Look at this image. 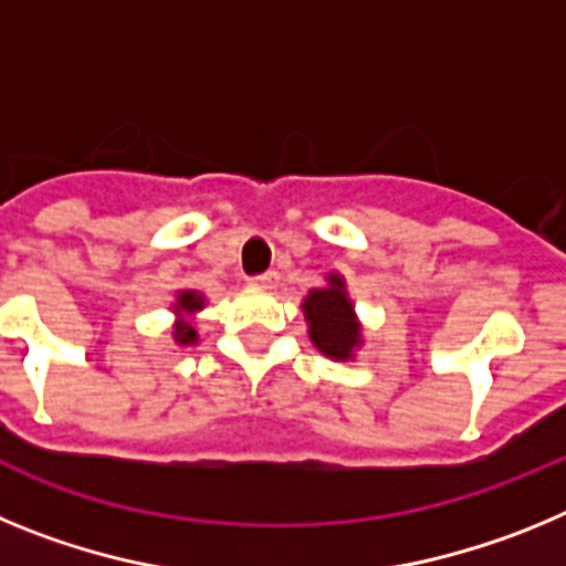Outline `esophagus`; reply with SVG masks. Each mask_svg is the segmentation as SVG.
Returning <instances> with one entry per match:
<instances>
[{"label": "esophagus", "mask_w": 566, "mask_h": 566, "mask_svg": "<svg viewBox=\"0 0 566 566\" xmlns=\"http://www.w3.org/2000/svg\"><path fill=\"white\" fill-rule=\"evenodd\" d=\"M277 272H263V274H254V277H249V286L254 289H274L277 286Z\"/></svg>", "instance_id": "obj_1"}]
</instances>
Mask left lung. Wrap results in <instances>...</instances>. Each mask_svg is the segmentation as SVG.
I'll return each mask as SVG.
<instances>
[{"label": "left lung", "mask_w": 566, "mask_h": 566, "mask_svg": "<svg viewBox=\"0 0 566 566\" xmlns=\"http://www.w3.org/2000/svg\"><path fill=\"white\" fill-rule=\"evenodd\" d=\"M332 286L308 292L303 312L308 319V334L319 352L334 359H348L359 343V328L354 323L352 300L345 297L343 277H328Z\"/></svg>", "instance_id": "left-lung-1"}]
</instances>
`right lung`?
Here are the masks:
<instances>
[{"label":"right lung","mask_w":566,"mask_h":566,"mask_svg":"<svg viewBox=\"0 0 566 566\" xmlns=\"http://www.w3.org/2000/svg\"><path fill=\"white\" fill-rule=\"evenodd\" d=\"M203 306V297L201 294H195V292H181V297H178V306H175V312H198V308ZM195 328L189 326V323H178L175 326V339L181 345H189L195 343Z\"/></svg>","instance_id":"add662e5"}]
</instances>
